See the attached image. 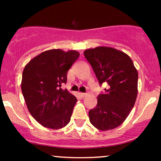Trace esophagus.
Wrapping results in <instances>:
<instances>
[{"label":"esophagus","mask_w":161,"mask_h":161,"mask_svg":"<svg viewBox=\"0 0 161 161\" xmlns=\"http://www.w3.org/2000/svg\"><path fill=\"white\" fill-rule=\"evenodd\" d=\"M79 95H80L82 97H83L86 95V93H79Z\"/></svg>","instance_id":"obj_1"}]
</instances>
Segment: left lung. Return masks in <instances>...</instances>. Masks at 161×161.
Listing matches in <instances>:
<instances>
[{"label": "left lung", "mask_w": 161, "mask_h": 161, "mask_svg": "<svg viewBox=\"0 0 161 161\" xmlns=\"http://www.w3.org/2000/svg\"><path fill=\"white\" fill-rule=\"evenodd\" d=\"M100 86L108 84L97 96V104L88 112L95 128L107 131L119 126L133 108L138 93V72L124 52L108 47H97L84 51Z\"/></svg>", "instance_id": "1"}]
</instances>
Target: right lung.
I'll return each instance as SVG.
<instances>
[{
    "instance_id": "obj_1",
    "label": "right lung",
    "mask_w": 161,
    "mask_h": 161,
    "mask_svg": "<svg viewBox=\"0 0 161 161\" xmlns=\"http://www.w3.org/2000/svg\"><path fill=\"white\" fill-rule=\"evenodd\" d=\"M79 57L75 51H46L24 68L21 89L28 110L43 126L59 129L70 121L76 97L61 88L67 72Z\"/></svg>"
}]
</instances>
